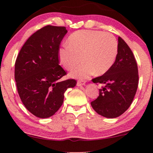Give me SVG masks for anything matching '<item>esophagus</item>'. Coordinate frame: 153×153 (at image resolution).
I'll return each mask as SVG.
<instances>
[{
	"label": "esophagus",
	"mask_w": 153,
	"mask_h": 153,
	"mask_svg": "<svg viewBox=\"0 0 153 153\" xmlns=\"http://www.w3.org/2000/svg\"><path fill=\"white\" fill-rule=\"evenodd\" d=\"M85 81H81V80H79L78 81H77L76 85H78V86H81V85H85Z\"/></svg>",
	"instance_id": "obj_1"
}]
</instances>
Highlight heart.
I'll return each mask as SVG.
<instances>
[{"instance_id": "heart-1", "label": "heart", "mask_w": 153, "mask_h": 153, "mask_svg": "<svg viewBox=\"0 0 153 153\" xmlns=\"http://www.w3.org/2000/svg\"><path fill=\"white\" fill-rule=\"evenodd\" d=\"M69 45H63L59 50L62 65L71 70L81 60L70 75L74 78L86 79L95 72L102 74L107 72L116 61L118 41L111 33L100 30H81L69 37Z\"/></svg>"}]
</instances>
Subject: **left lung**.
I'll return each mask as SVG.
<instances>
[{"mask_svg": "<svg viewBox=\"0 0 153 153\" xmlns=\"http://www.w3.org/2000/svg\"><path fill=\"white\" fill-rule=\"evenodd\" d=\"M118 54L111 68L92 79L103 85L97 98L91 102L93 109L108 118L120 116L130 106L137 93L139 73L136 59L127 44L118 37Z\"/></svg>", "mask_w": 153, "mask_h": 153, "instance_id": "1", "label": "left lung"}]
</instances>
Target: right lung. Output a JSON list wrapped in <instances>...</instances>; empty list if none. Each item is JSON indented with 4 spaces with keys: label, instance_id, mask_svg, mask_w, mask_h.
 I'll return each instance as SVG.
<instances>
[{
    "label": "right lung",
    "instance_id": "add662e5",
    "mask_svg": "<svg viewBox=\"0 0 153 153\" xmlns=\"http://www.w3.org/2000/svg\"><path fill=\"white\" fill-rule=\"evenodd\" d=\"M68 32L64 26L47 25L31 35L15 62L19 95L28 111L40 118L53 116L62 106L64 93L75 79L60 81L66 72L59 65L60 45Z\"/></svg>",
    "mask_w": 153,
    "mask_h": 153
}]
</instances>
